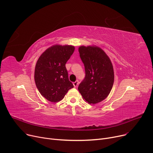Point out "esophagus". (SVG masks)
Masks as SVG:
<instances>
[{
  "mask_svg": "<svg viewBox=\"0 0 153 153\" xmlns=\"http://www.w3.org/2000/svg\"><path fill=\"white\" fill-rule=\"evenodd\" d=\"M78 84H79V81H76L74 82H73V85H74V87H76L78 85Z\"/></svg>",
  "mask_w": 153,
  "mask_h": 153,
  "instance_id": "esophagus-1",
  "label": "esophagus"
}]
</instances>
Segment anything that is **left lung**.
<instances>
[{
    "label": "left lung",
    "mask_w": 153,
    "mask_h": 153,
    "mask_svg": "<svg viewBox=\"0 0 153 153\" xmlns=\"http://www.w3.org/2000/svg\"><path fill=\"white\" fill-rule=\"evenodd\" d=\"M78 50L85 71L78 90L85 102L94 105L105 99L111 92L114 82L113 65L108 55L97 46H81Z\"/></svg>",
    "instance_id": "obj_1"
}]
</instances>
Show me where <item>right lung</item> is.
<instances>
[{"label":"right lung","instance_id":"1","mask_svg":"<svg viewBox=\"0 0 153 153\" xmlns=\"http://www.w3.org/2000/svg\"><path fill=\"white\" fill-rule=\"evenodd\" d=\"M74 50L72 45H54L39 57L35 66V81L39 93L48 101L59 102L74 87L69 80L66 64Z\"/></svg>","mask_w":153,"mask_h":153}]
</instances>
